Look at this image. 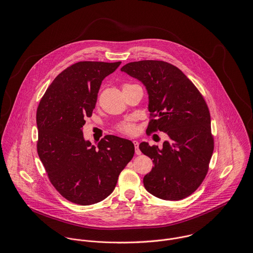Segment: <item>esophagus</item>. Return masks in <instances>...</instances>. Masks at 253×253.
I'll list each match as a JSON object with an SVG mask.
<instances>
[{
	"label": "esophagus",
	"instance_id": "obj_1",
	"mask_svg": "<svg viewBox=\"0 0 253 253\" xmlns=\"http://www.w3.org/2000/svg\"><path fill=\"white\" fill-rule=\"evenodd\" d=\"M133 144H134V149H135V154H136V155H140V154H141V151H140V149H139V143H138V141L133 140Z\"/></svg>",
	"mask_w": 253,
	"mask_h": 253
}]
</instances>
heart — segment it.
Instances as JSON below:
<instances>
[{
    "label": "heart",
    "mask_w": 253,
    "mask_h": 253,
    "mask_svg": "<svg viewBox=\"0 0 253 253\" xmlns=\"http://www.w3.org/2000/svg\"><path fill=\"white\" fill-rule=\"evenodd\" d=\"M126 85H129V84H125L124 87ZM116 128H117V130H119L123 133H126V134H134L136 132V126H135L134 120L132 118H128V119L119 123L116 126Z\"/></svg>",
    "instance_id": "1"
}]
</instances>
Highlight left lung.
Here are the masks:
<instances>
[{
  "label": "left lung",
  "instance_id": "obj_1",
  "mask_svg": "<svg viewBox=\"0 0 253 253\" xmlns=\"http://www.w3.org/2000/svg\"><path fill=\"white\" fill-rule=\"evenodd\" d=\"M121 71L139 80L149 95L147 130L165 132L163 148L139 145L154 163L143 178L145 189L157 198L179 201L193 194L205 179L213 153L211 114L206 100L176 66L161 60L126 64Z\"/></svg>",
  "mask_w": 253,
  "mask_h": 253
}]
</instances>
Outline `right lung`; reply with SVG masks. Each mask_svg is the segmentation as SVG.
<instances>
[{
    "label": "right lung",
    "mask_w": 253,
    "mask_h": 253,
    "mask_svg": "<svg viewBox=\"0 0 253 253\" xmlns=\"http://www.w3.org/2000/svg\"><path fill=\"white\" fill-rule=\"evenodd\" d=\"M121 61H81L60 73L37 109V151L49 181L66 200L89 206L114 191L121 171L134 155L127 139L105 135L97 148L83 135L105 77Z\"/></svg>",
    "instance_id": "add662e5"
}]
</instances>
